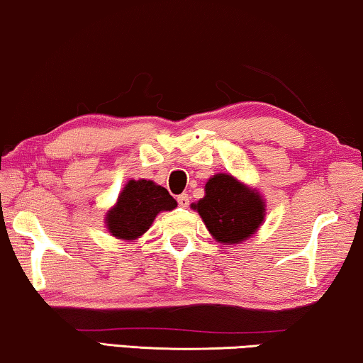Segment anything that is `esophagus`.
Returning a JSON list of instances; mask_svg holds the SVG:
<instances>
[{
	"label": "esophagus",
	"instance_id": "obj_1",
	"mask_svg": "<svg viewBox=\"0 0 363 363\" xmlns=\"http://www.w3.org/2000/svg\"><path fill=\"white\" fill-rule=\"evenodd\" d=\"M189 202H191V197H189L187 194H181V196L177 197V203H179L184 208L189 207Z\"/></svg>",
	"mask_w": 363,
	"mask_h": 363
}]
</instances>
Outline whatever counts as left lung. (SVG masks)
I'll use <instances>...</instances> for the list:
<instances>
[{"instance_id": "8db88e82", "label": "left lung", "mask_w": 363, "mask_h": 363, "mask_svg": "<svg viewBox=\"0 0 363 363\" xmlns=\"http://www.w3.org/2000/svg\"><path fill=\"white\" fill-rule=\"evenodd\" d=\"M191 207L202 216L216 241L240 245L256 233L266 216L261 194L231 174H215L205 184V197Z\"/></svg>"}]
</instances>
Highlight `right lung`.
I'll use <instances>...</instances> for the list:
<instances>
[{
    "label": "right lung",
    "instance_id": "1",
    "mask_svg": "<svg viewBox=\"0 0 363 363\" xmlns=\"http://www.w3.org/2000/svg\"><path fill=\"white\" fill-rule=\"evenodd\" d=\"M177 207L164 187L153 181H128L118 194L117 203L107 212L106 225L112 236L133 241L150 230L160 212Z\"/></svg>",
    "mask_w": 363,
    "mask_h": 363
}]
</instances>
